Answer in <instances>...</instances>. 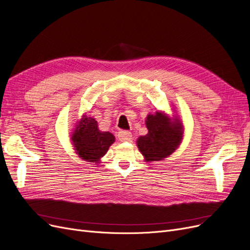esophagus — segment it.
Listing matches in <instances>:
<instances>
[{"label":"esophagus","mask_w":250,"mask_h":250,"mask_svg":"<svg viewBox=\"0 0 250 250\" xmlns=\"http://www.w3.org/2000/svg\"><path fill=\"white\" fill-rule=\"evenodd\" d=\"M117 137H118L119 141L127 142L132 139V133L128 131H119L117 134Z\"/></svg>","instance_id":"34e87169"}]
</instances>
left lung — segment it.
I'll return each mask as SVG.
<instances>
[{
  "instance_id": "8db88e82",
  "label": "left lung",
  "mask_w": 250,
  "mask_h": 250,
  "mask_svg": "<svg viewBox=\"0 0 250 250\" xmlns=\"http://www.w3.org/2000/svg\"><path fill=\"white\" fill-rule=\"evenodd\" d=\"M146 126L148 134L137 141L146 162L161 161L177 148L182 138V125L178 122L171 123L167 116L156 112L147 116Z\"/></svg>"
}]
</instances>
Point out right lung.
Here are the masks:
<instances>
[{
  "label": "right lung",
  "mask_w": 250,
  "mask_h": 250,
  "mask_svg": "<svg viewBox=\"0 0 250 250\" xmlns=\"http://www.w3.org/2000/svg\"><path fill=\"white\" fill-rule=\"evenodd\" d=\"M71 139L81 159L90 163H98L107 152L109 146L114 142L115 138L109 132H101L95 118L84 115Z\"/></svg>",
  "instance_id": "right-lung-1"
}]
</instances>
